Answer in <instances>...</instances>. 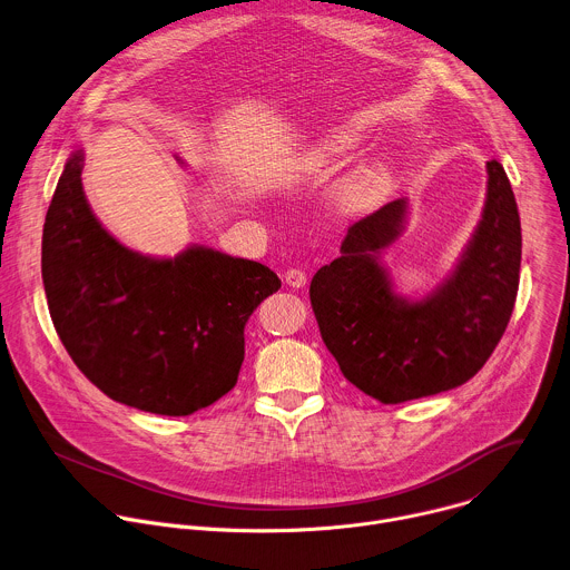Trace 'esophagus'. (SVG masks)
<instances>
[{"mask_svg":"<svg viewBox=\"0 0 570 570\" xmlns=\"http://www.w3.org/2000/svg\"><path fill=\"white\" fill-rule=\"evenodd\" d=\"M285 283L289 285V287H305V283H307V274L303 272V269H298V267H292V269H287L285 272Z\"/></svg>","mask_w":570,"mask_h":570,"instance_id":"obj_1","label":"esophagus"}]
</instances>
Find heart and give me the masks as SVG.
Masks as SVG:
<instances>
[{"label": "heart", "instance_id": "obj_1", "mask_svg": "<svg viewBox=\"0 0 570 570\" xmlns=\"http://www.w3.org/2000/svg\"><path fill=\"white\" fill-rule=\"evenodd\" d=\"M353 150V139L346 135H332L327 137L321 148L314 153V166L318 168H334L344 161ZM389 190V170L384 164H375L355 173L346 188L344 202L353 213H371L375 210Z\"/></svg>", "mask_w": 570, "mask_h": 570}]
</instances>
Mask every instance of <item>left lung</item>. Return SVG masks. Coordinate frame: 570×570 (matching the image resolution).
Instances as JSON below:
<instances>
[{"label": "left lung", "mask_w": 570, "mask_h": 570, "mask_svg": "<svg viewBox=\"0 0 570 570\" xmlns=\"http://www.w3.org/2000/svg\"><path fill=\"white\" fill-rule=\"evenodd\" d=\"M483 219L456 272L431 296L393 294L380 254L402 232L406 199L362 217L341 256L309 283L325 348L344 377L382 404L456 389L490 360L510 323L521 267V222L510 179L488 161Z\"/></svg>", "instance_id": "left-lung-1"}]
</instances>
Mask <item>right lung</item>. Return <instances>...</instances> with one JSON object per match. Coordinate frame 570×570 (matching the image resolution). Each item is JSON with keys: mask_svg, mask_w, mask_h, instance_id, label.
<instances>
[{"mask_svg": "<svg viewBox=\"0 0 570 570\" xmlns=\"http://www.w3.org/2000/svg\"><path fill=\"white\" fill-rule=\"evenodd\" d=\"M76 150L42 232V281L56 332L80 373L114 402L190 415L229 393L245 323L278 276L254 261L190 247L157 261L114 240L82 193Z\"/></svg>", "mask_w": 570, "mask_h": 570, "instance_id": "add662e5", "label": "right lung"}]
</instances>
